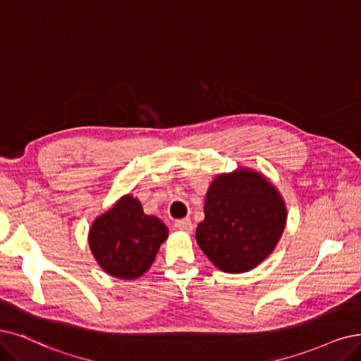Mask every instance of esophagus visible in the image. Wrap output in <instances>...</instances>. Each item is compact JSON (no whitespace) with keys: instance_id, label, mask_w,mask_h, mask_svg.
<instances>
[{"instance_id":"34e87169","label":"esophagus","mask_w":361,"mask_h":361,"mask_svg":"<svg viewBox=\"0 0 361 361\" xmlns=\"http://www.w3.org/2000/svg\"><path fill=\"white\" fill-rule=\"evenodd\" d=\"M173 226H176L178 231H183L185 233H190L193 231V224H192L190 219H180L173 223Z\"/></svg>"}]
</instances>
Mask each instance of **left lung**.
<instances>
[{"label":"left lung","mask_w":361,"mask_h":361,"mask_svg":"<svg viewBox=\"0 0 361 361\" xmlns=\"http://www.w3.org/2000/svg\"><path fill=\"white\" fill-rule=\"evenodd\" d=\"M204 209L196 241L219 269L229 274L247 272L268 257L287 220L281 195L251 169L217 177Z\"/></svg>","instance_id":"obj_1"}]
</instances>
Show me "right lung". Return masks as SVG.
<instances>
[{
	"label": "right lung",
	"mask_w": 361,
	"mask_h": 361,
	"mask_svg": "<svg viewBox=\"0 0 361 361\" xmlns=\"http://www.w3.org/2000/svg\"><path fill=\"white\" fill-rule=\"evenodd\" d=\"M166 238V226L154 216H145L138 199L126 195L93 221L89 244L106 274L135 279L150 268Z\"/></svg>",
	"instance_id": "right-lung-1"
}]
</instances>
